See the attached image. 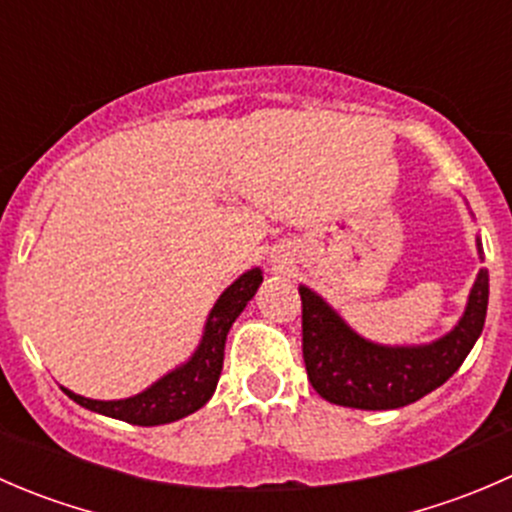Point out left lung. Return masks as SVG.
<instances>
[{
    "instance_id": "left-lung-1",
    "label": "left lung",
    "mask_w": 512,
    "mask_h": 512,
    "mask_svg": "<svg viewBox=\"0 0 512 512\" xmlns=\"http://www.w3.org/2000/svg\"><path fill=\"white\" fill-rule=\"evenodd\" d=\"M299 297L302 354L314 391L329 404L349 409H401L446 384L478 342L488 309V270L478 272L466 312L456 327L446 337L421 347H384L369 342L317 292L302 285Z\"/></svg>"
}]
</instances>
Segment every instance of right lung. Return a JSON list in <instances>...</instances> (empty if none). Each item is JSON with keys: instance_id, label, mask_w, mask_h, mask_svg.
Masks as SVG:
<instances>
[{"instance_id": "add662e5", "label": "right lung", "mask_w": 512, "mask_h": 512, "mask_svg": "<svg viewBox=\"0 0 512 512\" xmlns=\"http://www.w3.org/2000/svg\"><path fill=\"white\" fill-rule=\"evenodd\" d=\"M260 282V267L237 277L220 294L215 307L210 309L203 339H200L195 354L185 364H180L178 369L158 379L156 384L148 386L146 391H141V394L121 401L86 399V396L74 394L69 389H64V394L79 406H84V409L133 423V426H160V423L178 421V418L195 414V411L208 404L215 386H218L220 371H223L227 332H230L232 322L240 317L242 309L247 307V302L255 297Z\"/></svg>"}]
</instances>
